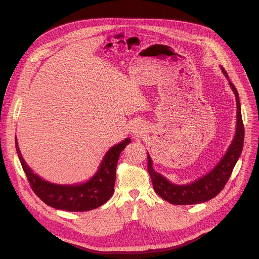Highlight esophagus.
I'll list each match as a JSON object with an SVG mask.
<instances>
[{"label":"esophagus","mask_w":259,"mask_h":259,"mask_svg":"<svg viewBox=\"0 0 259 259\" xmlns=\"http://www.w3.org/2000/svg\"><path fill=\"white\" fill-rule=\"evenodd\" d=\"M143 129L141 128V126L140 125H135L134 127H133V129H132V133L134 134V135H140V134H142V131Z\"/></svg>","instance_id":"obj_1"}]
</instances>
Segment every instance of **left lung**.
<instances>
[{
  "label": "left lung",
  "instance_id": "8db88e82",
  "mask_svg": "<svg viewBox=\"0 0 259 259\" xmlns=\"http://www.w3.org/2000/svg\"><path fill=\"white\" fill-rule=\"evenodd\" d=\"M223 71L229 78L225 68H223ZM230 85L235 92L237 100V131L227 154L211 172L187 186H176L153 169L152 159L150 155H147V171L150 173L154 190L157 195L167 202L174 205H193L207 202L223 191L230 179L234 167L242 154L245 134L239 94L232 82H230Z\"/></svg>",
  "mask_w": 259,
  "mask_h": 259
}]
</instances>
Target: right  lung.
Segmentation results:
<instances>
[{
	"instance_id": "right-lung-1",
	"label": "right lung",
	"mask_w": 259,
	"mask_h": 259,
	"mask_svg": "<svg viewBox=\"0 0 259 259\" xmlns=\"http://www.w3.org/2000/svg\"><path fill=\"white\" fill-rule=\"evenodd\" d=\"M127 138L106 153L97 173L87 182L77 186H59L43 180L25 164L15 139V146L22 169L33 193L45 204L59 210L83 212L95 209L108 201L114 194L116 168L120 154L130 143Z\"/></svg>"
}]
</instances>
